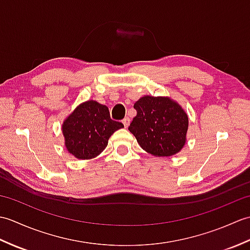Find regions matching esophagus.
<instances>
[{"instance_id": "esophagus-1", "label": "esophagus", "mask_w": 250, "mask_h": 250, "mask_svg": "<svg viewBox=\"0 0 250 250\" xmlns=\"http://www.w3.org/2000/svg\"><path fill=\"white\" fill-rule=\"evenodd\" d=\"M122 124H124L125 128H128V125H130V118H128V117H125V118L122 120Z\"/></svg>"}]
</instances>
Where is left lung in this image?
<instances>
[{"mask_svg":"<svg viewBox=\"0 0 250 250\" xmlns=\"http://www.w3.org/2000/svg\"><path fill=\"white\" fill-rule=\"evenodd\" d=\"M136 116L129 131L145 151L156 157L177 153L186 143L188 116L180 106L168 98H141L134 104Z\"/></svg>","mask_w":250,"mask_h":250,"instance_id":"obj_1","label":"left lung"}]
</instances>
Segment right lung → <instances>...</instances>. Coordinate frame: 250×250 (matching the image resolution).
<instances>
[{"instance_id": "right-lung-1", "label": "right lung", "mask_w": 250, "mask_h": 250, "mask_svg": "<svg viewBox=\"0 0 250 250\" xmlns=\"http://www.w3.org/2000/svg\"><path fill=\"white\" fill-rule=\"evenodd\" d=\"M121 128V122L110 118L107 106L88 101L67 117L62 132L70 153L81 160H88L100 155L107 146L110 135Z\"/></svg>"}]
</instances>
